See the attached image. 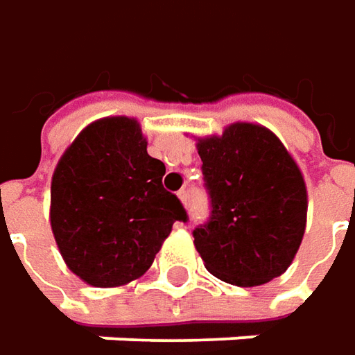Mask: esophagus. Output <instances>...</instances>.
<instances>
[{"label":"esophagus","mask_w":355,"mask_h":355,"mask_svg":"<svg viewBox=\"0 0 355 355\" xmlns=\"http://www.w3.org/2000/svg\"><path fill=\"white\" fill-rule=\"evenodd\" d=\"M178 198H180V202L182 204H187V198H189V190H178Z\"/></svg>","instance_id":"1"}]
</instances>
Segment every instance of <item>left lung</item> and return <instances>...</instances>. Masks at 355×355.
<instances>
[{"label":"left lung","instance_id":"left-lung-1","mask_svg":"<svg viewBox=\"0 0 355 355\" xmlns=\"http://www.w3.org/2000/svg\"><path fill=\"white\" fill-rule=\"evenodd\" d=\"M210 220L194 245L204 267L238 287H257L283 275L306 227V184L299 165L273 131L238 121L222 135L200 137Z\"/></svg>","mask_w":355,"mask_h":355}]
</instances>
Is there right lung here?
Returning <instances> with one entry per match:
<instances>
[{
    "label": "right lung",
    "mask_w": 355,
    "mask_h": 355,
    "mask_svg": "<svg viewBox=\"0 0 355 355\" xmlns=\"http://www.w3.org/2000/svg\"><path fill=\"white\" fill-rule=\"evenodd\" d=\"M163 175L137 119L104 117L80 131L51 182V227L74 275L92 287H121L153 265L173 224L187 222Z\"/></svg>",
    "instance_id": "obj_1"
}]
</instances>
